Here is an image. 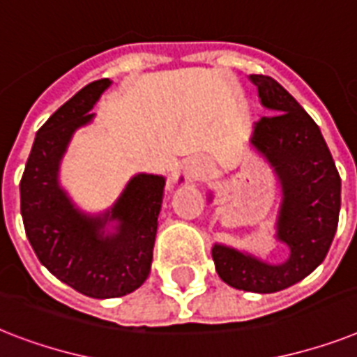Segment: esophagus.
<instances>
[{"label": "esophagus", "mask_w": 357, "mask_h": 357, "mask_svg": "<svg viewBox=\"0 0 357 357\" xmlns=\"http://www.w3.org/2000/svg\"><path fill=\"white\" fill-rule=\"evenodd\" d=\"M208 170V165L204 158H194L187 159V165H185V174H187L188 181H194V179H199Z\"/></svg>", "instance_id": "esophagus-1"}]
</instances>
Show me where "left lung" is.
Instances as JSON below:
<instances>
[{
	"mask_svg": "<svg viewBox=\"0 0 357 357\" xmlns=\"http://www.w3.org/2000/svg\"><path fill=\"white\" fill-rule=\"evenodd\" d=\"M260 104L273 115L253 123L249 144L273 169L280 187L275 240L289 249L273 264L231 245L214 244L220 279L231 288L275 294L308 277L328 253L337 231L341 178L314 119L275 78L249 75ZM213 202V192L208 194Z\"/></svg>",
	"mask_w": 357,
	"mask_h": 357,
	"instance_id": "1",
	"label": "left lung"
}]
</instances>
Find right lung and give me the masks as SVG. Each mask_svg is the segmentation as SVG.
I'll return each mask as SVG.
<instances>
[{"mask_svg": "<svg viewBox=\"0 0 357 357\" xmlns=\"http://www.w3.org/2000/svg\"><path fill=\"white\" fill-rule=\"evenodd\" d=\"M109 86V78L88 84L47 119L20 183L23 225L38 260L93 299L123 297L149 279L165 190L163 176L139 172L112 207L91 214L77 207L60 183L75 132L93 123L91 109Z\"/></svg>", "mask_w": 357, "mask_h": 357, "instance_id": "1", "label": "right lung"}]
</instances>
